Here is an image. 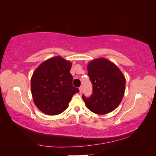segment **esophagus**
Masks as SVG:
<instances>
[{"label": "esophagus", "mask_w": 156, "mask_h": 156, "mask_svg": "<svg viewBox=\"0 0 156 156\" xmlns=\"http://www.w3.org/2000/svg\"><path fill=\"white\" fill-rule=\"evenodd\" d=\"M79 91H80V93H82V92H83V87H80L79 88Z\"/></svg>", "instance_id": "esophagus-1"}]
</instances>
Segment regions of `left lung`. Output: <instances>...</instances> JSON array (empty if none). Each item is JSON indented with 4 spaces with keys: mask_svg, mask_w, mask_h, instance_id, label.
Returning a JSON list of instances; mask_svg holds the SVG:
<instances>
[{
    "mask_svg": "<svg viewBox=\"0 0 156 156\" xmlns=\"http://www.w3.org/2000/svg\"><path fill=\"white\" fill-rule=\"evenodd\" d=\"M87 71L93 93L87 98L83 95L87 107L99 115L112 112L123 98L126 84L125 76L114 63L104 58L89 62Z\"/></svg>",
    "mask_w": 156,
    "mask_h": 156,
    "instance_id": "1",
    "label": "left lung"
}]
</instances>
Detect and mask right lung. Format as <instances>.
<instances>
[{
    "mask_svg": "<svg viewBox=\"0 0 156 156\" xmlns=\"http://www.w3.org/2000/svg\"><path fill=\"white\" fill-rule=\"evenodd\" d=\"M72 63L61 56L45 60L36 68L31 78L34 104L49 115L60 114L69 107L72 96L79 92L72 85Z\"/></svg>",
    "mask_w": 156,
    "mask_h": 156,
    "instance_id": "add662e5",
    "label": "right lung"
}]
</instances>
